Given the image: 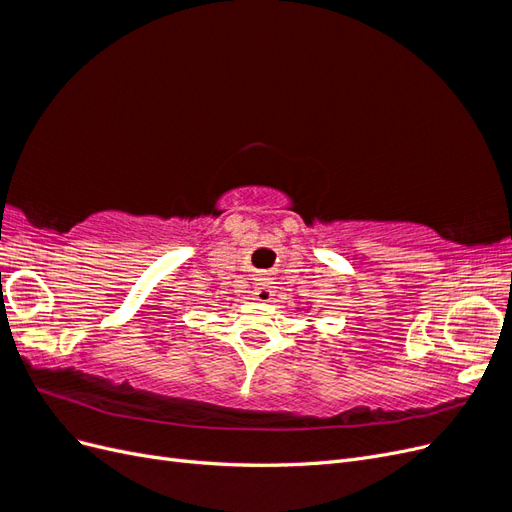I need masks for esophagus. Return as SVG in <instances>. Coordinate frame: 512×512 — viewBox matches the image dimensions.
I'll return each mask as SVG.
<instances>
[{
	"mask_svg": "<svg viewBox=\"0 0 512 512\" xmlns=\"http://www.w3.org/2000/svg\"><path fill=\"white\" fill-rule=\"evenodd\" d=\"M254 294L258 301H271L273 299V286L269 282H260L254 288Z\"/></svg>",
	"mask_w": 512,
	"mask_h": 512,
	"instance_id": "34e87169",
	"label": "esophagus"
}]
</instances>
